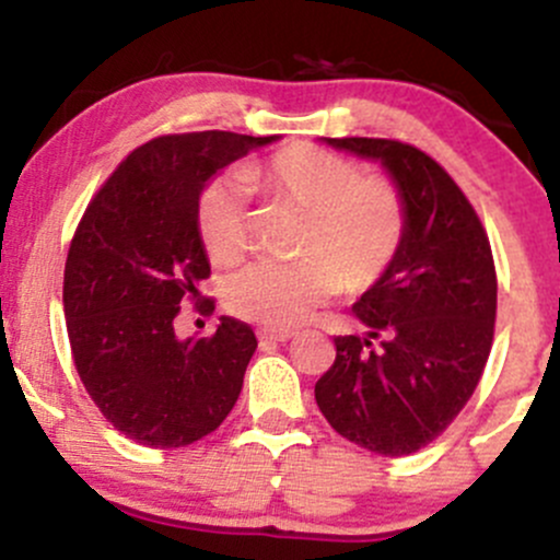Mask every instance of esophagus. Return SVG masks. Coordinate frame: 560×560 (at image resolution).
Returning a JSON list of instances; mask_svg holds the SVG:
<instances>
[{"label": "esophagus", "mask_w": 560, "mask_h": 560, "mask_svg": "<svg viewBox=\"0 0 560 560\" xmlns=\"http://www.w3.org/2000/svg\"><path fill=\"white\" fill-rule=\"evenodd\" d=\"M259 341H273V343H287L295 338V332L292 330H276V327H259L257 330Z\"/></svg>", "instance_id": "34e87169"}]
</instances>
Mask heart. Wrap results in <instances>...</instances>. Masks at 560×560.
<instances>
[{"mask_svg":"<svg viewBox=\"0 0 560 560\" xmlns=\"http://www.w3.org/2000/svg\"><path fill=\"white\" fill-rule=\"evenodd\" d=\"M248 189L306 213L298 265L257 262L224 287L230 312L273 327H292L338 287L369 290L389 268L406 233V206L385 178H363L352 160L308 143L287 145L241 173ZM197 228L217 265H235L248 248L246 191L238 180H213L200 197Z\"/></svg>","mask_w":560,"mask_h":560,"instance_id":"obj_1","label":"heart"}]
</instances>
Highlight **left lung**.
I'll list each match as a JSON object with an SVG mask.
<instances>
[{
	"mask_svg": "<svg viewBox=\"0 0 560 560\" xmlns=\"http://www.w3.org/2000/svg\"><path fill=\"white\" fill-rule=\"evenodd\" d=\"M380 162L406 206L398 254L354 303L363 336H338L336 360L314 385L325 420L385 457L431 444L471 398L495 325L488 235L457 184L415 145L322 138Z\"/></svg>",
	"mask_w": 560,
	"mask_h": 560,
	"instance_id": "left-lung-1",
	"label": "left lung"
}]
</instances>
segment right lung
I'll list each match as a JSON object with an SVG mask.
<instances>
[{
    "label": "right lung",
    "instance_id": "obj_1",
    "mask_svg": "<svg viewBox=\"0 0 560 560\" xmlns=\"http://www.w3.org/2000/svg\"><path fill=\"white\" fill-rule=\"evenodd\" d=\"M279 140L165 135L135 149L83 213L65 265V316L83 387L116 431L186 447L217 431L244 387L254 330L222 316L211 338H178L180 303L211 273L197 208L208 180Z\"/></svg>",
    "mask_w": 560,
    "mask_h": 560
}]
</instances>
